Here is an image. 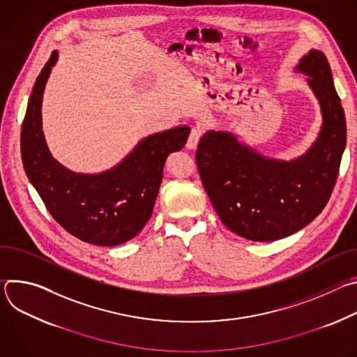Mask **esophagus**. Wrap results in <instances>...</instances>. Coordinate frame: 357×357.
<instances>
[{
    "mask_svg": "<svg viewBox=\"0 0 357 357\" xmlns=\"http://www.w3.org/2000/svg\"><path fill=\"white\" fill-rule=\"evenodd\" d=\"M202 128H199V127H193L192 128V131H190V134H189V138H188V142H186V146L189 148V149H195L196 146H197V142H199V139H200V137H202Z\"/></svg>",
    "mask_w": 357,
    "mask_h": 357,
    "instance_id": "1",
    "label": "esophagus"
}]
</instances>
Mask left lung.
I'll return each instance as SVG.
<instances>
[{
  "mask_svg": "<svg viewBox=\"0 0 357 357\" xmlns=\"http://www.w3.org/2000/svg\"><path fill=\"white\" fill-rule=\"evenodd\" d=\"M308 76L324 117L318 139L294 161L263 157L225 131L197 144L200 179L223 225L252 241L284 238L311 223L326 206L346 146V120L324 52L310 50L296 68Z\"/></svg>",
  "mask_w": 357,
  "mask_h": 357,
  "instance_id": "left-lung-1",
  "label": "left lung"
}]
</instances>
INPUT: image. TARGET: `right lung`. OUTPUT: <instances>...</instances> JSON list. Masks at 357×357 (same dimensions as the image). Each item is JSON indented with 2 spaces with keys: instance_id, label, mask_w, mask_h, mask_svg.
Returning <instances> with one entry per match:
<instances>
[{
  "instance_id": "add662e5",
  "label": "right lung",
  "mask_w": 357,
  "mask_h": 357,
  "mask_svg": "<svg viewBox=\"0 0 357 357\" xmlns=\"http://www.w3.org/2000/svg\"><path fill=\"white\" fill-rule=\"evenodd\" d=\"M58 52L39 73L21 130L25 174L52 218L72 236L96 245H119L135 237L154 211L169 154L181 151L190 128L152 134L114 168L101 174H76L50 154L42 131V94Z\"/></svg>"
}]
</instances>
